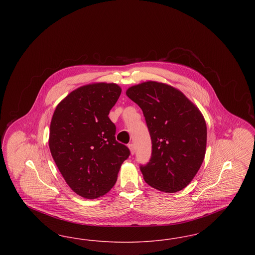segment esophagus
<instances>
[{
	"label": "esophagus",
	"mask_w": 255,
	"mask_h": 255,
	"mask_svg": "<svg viewBox=\"0 0 255 255\" xmlns=\"http://www.w3.org/2000/svg\"><path fill=\"white\" fill-rule=\"evenodd\" d=\"M129 147V149H130V152H131V155H133L134 154V152H135V147L133 145V143H131V144H129L128 145Z\"/></svg>",
	"instance_id": "1"
}]
</instances>
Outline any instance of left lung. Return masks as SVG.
Instances as JSON below:
<instances>
[{
  "label": "left lung",
  "mask_w": 255,
  "mask_h": 255,
  "mask_svg": "<svg viewBox=\"0 0 255 255\" xmlns=\"http://www.w3.org/2000/svg\"><path fill=\"white\" fill-rule=\"evenodd\" d=\"M126 95L143 112L152 156L140 166L150 186L166 193L186 187L200 169L206 149V124L182 92L157 81L132 86Z\"/></svg>",
  "instance_id": "left-lung-1"
}]
</instances>
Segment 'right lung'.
I'll use <instances>...</instances> for the list:
<instances>
[{"instance_id": "add662e5", "label": "right lung", "mask_w": 255, "mask_h": 255, "mask_svg": "<svg viewBox=\"0 0 255 255\" xmlns=\"http://www.w3.org/2000/svg\"><path fill=\"white\" fill-rule=\"evenodd\" d=\"M122 94L115 83H93L70 93L56 106L49 146L64 180L73 192L97 199L118 180L127 146L116 140V125L108 117Z\"/></svg>"}]
</instances>
